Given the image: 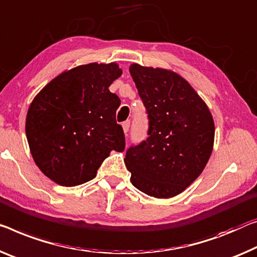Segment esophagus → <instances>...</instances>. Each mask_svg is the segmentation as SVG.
I'll list each match as a JSON object with an SVG mask.
<instances>
[{
  "mask_svg": "<svg viewBox=\"0 0 257 257\" xmlns=\"http://www.w3.org/2000/svg\"><path fill=\"white\" fill-rule=\"evenodd\" d=\"M121 126H123V131H124V133H127V132H128V128H130V120L124 121V123L121 124Z\"/></svg>",
  "mask_w": 257,
  "mask_h": 257,
  "instance_id": "obj_1",
  "label": "esophagus"
}]
</instances>
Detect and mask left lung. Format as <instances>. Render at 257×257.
Wrapping results in <instances>:
<instances>
[{"instance_id":"1","label":"left lung","mask_w":257,"mask_h":257,"mask_svg":"<svg viewBox=\"0 0 257 257\" xmlns=\"http://www.w3.org/2000/svg\"><path fill=\"white\" fill-rule=\"evenodd\" d=\"M147 109L148 139L124 159L131 183L157 199L183 193L206 168L214 148V118L206 102L175 71L130 65Z\"/></svg>"}]
</instances>
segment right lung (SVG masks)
<instances>
[{"instance_id":"obj_1","label":"right lung","mask_w":257,"mask_h":257,"mask_svg":"<svg viewBox=\"0 0 257 257\" xmlns=\"http://www.w3.org/2000/svg\"><path fill=\"white\" fill-rule=\"evenodd\" d=\"M120 76L115 62L79 65L55 77L31 102L25 123L30 152L54 183H87L110 152L124 151L116 121L120 100L109 90Z\"/></svg>"}]
</instances>
